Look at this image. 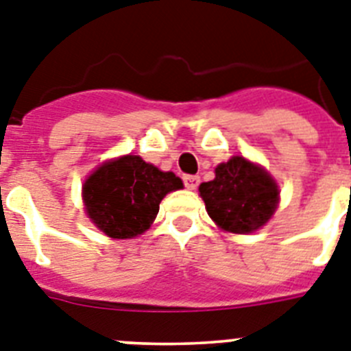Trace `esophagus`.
Masks as SVG:
<instances>
[{"label": "esophagus", "instance_id": "esophagus-1", "mask_svg": "<svg viewBox=\"0 0 351 351\" xmlns=\"http://www.w3.org/2000/svg\"><path fill=\"white\" fill-rule=\"evenodd\" d=\"M182 181H184V186L188 190H195V188L200 184V178H198V176H184Z\"/></svg>", "mask_w": 351, "mask_h": 351}]
</instances>
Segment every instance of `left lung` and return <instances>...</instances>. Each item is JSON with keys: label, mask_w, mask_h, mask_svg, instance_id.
Instances as JSON below:
<instances>
[{"label": "left lung", "mask_w": 351, "mask_h": 351, "mask_svg": "<svg viewBox=\"0 0 351 351\" xmlns=\"http://www.w3.org/2000/svg\"><path fill=\"white\" fill-rule=\"evenodd\" d=\"M216 178L198 191L207 214L232 234H251L272 218L280 202V188L267 170L243 156H232L214 170Z\"/></svg>", "instance_id": "8db88e82"}]
</instances>
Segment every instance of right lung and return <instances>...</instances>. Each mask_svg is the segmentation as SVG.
Wrapping results in <instances>:
<instances>
[{
  "instance_id": "obj_1",
  "label": "right lung",
  "mask_w": 351,
  "mask_h": 351,
  "mask_svg": "<svg viewBox=\"0 0 351 351\" xmlns=\"http://www.w3.org/2000/svg\"><path fill=\"white\" fill-rule=\"evenodd\" d=\"M181 188L173 172L126 154L98 167L84 182L82 198L96 228L112 239H133L153 225L163 197Z\"/></svg>"
}]
</instances>
